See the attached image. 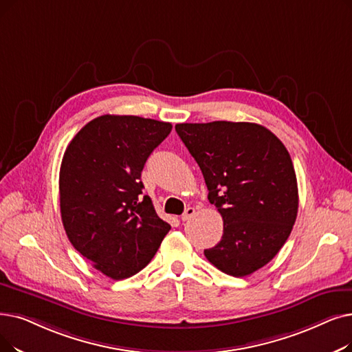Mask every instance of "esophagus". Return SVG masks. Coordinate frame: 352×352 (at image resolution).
I'll return each instance as SVG.
<instances>
[{"mask_svg": "<svg viewBox=\"0 0 352 352\" xmlns=\"http://www.w3.org/2000/svg\"><path fill=\"white\" fill-rule=\"evenodd\" d=\"M195 214V208L194 207H188L184 212H182V216H181V220L182 221H187V220H190L192 216Z\"/></svg>", "mask_w": 352, "mask_h": 352, "instance_id": "34e87169", "label": "esophagus"}]
</instances>
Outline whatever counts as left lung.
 Returning a JSON list of instances; mask_svg holds the SVG:
<instances>
[{
	"instance_id": "8db88e82",
	"label": "left lung",
	"mask_w": 352,
	"mask_h": 352,
	"mask_svg": "<svg viewBox=\"0 0 352 352\" xmlns=\"http://www.w3.org/2000/svg\"><path fill=\"white\" fill-rule=\"evenodd\" d=\"M175 131L223 217V237L204 250L221 272L243 278L267 265L298 216L295 168L276 135L252 122L178 124Z\"/></svg>"
}]
</instances>
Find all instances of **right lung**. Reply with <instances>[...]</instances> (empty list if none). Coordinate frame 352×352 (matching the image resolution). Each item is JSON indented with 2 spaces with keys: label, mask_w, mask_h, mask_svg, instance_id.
<instances>
[{
  "label": "right lung",
  "mask_w": 352,
  "mask_h": 352,
  "mask_svg": "<svg viewBox=\"0 0 352 352\" xmlns=\"http://www.w3.org/2000/svg\"><path fill=\"white\" fill-rule=\"evenodd\" d=\"M168 122L103 115L86 124L60 166V212L66 234L91 266L120 280L142 270L171 226L142 195L144 165L168 135Z\"/></svg>",
  "instance_id": "obj_1"
}]
</instances>
